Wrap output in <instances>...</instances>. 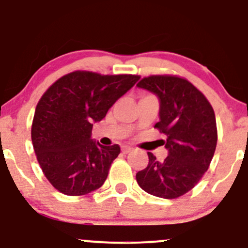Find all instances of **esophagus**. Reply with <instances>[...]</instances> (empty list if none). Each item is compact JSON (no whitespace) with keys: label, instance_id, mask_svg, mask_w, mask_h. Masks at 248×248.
Returning a JSON list of instances; mask_svg holds the SVG:
<instances>
[{"label":"esophagus","instance_id":"34e87169","mask_svg":"<svg viewBox=\"0 0 248 248\" xmlns=\"http://www.w3.org/2000/svg\"><path fill=\"white\" fill-rule=\"evenodd\" d=\"M121 150H122V152H124V153H129L133 150V148L129 147V146H124V147H122Z\"/></svg>","mask_w":248,"mask_h":248}]
</instances>
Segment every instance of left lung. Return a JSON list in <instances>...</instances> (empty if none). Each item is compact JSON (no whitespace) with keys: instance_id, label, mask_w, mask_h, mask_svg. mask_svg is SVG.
<instances>
[{"instance_id":"8db88e82","label":"left lung","mask_w":248,"mask_h":248,"mask_svg":"<svg viewBox=\"0 0 248 248\" xmlns=\"http://www.w3.org/2000/svg\"><path fill=\"white\" fill-rule=\"evenodd\" d=\"M137 85L158 96L160 120L155 128L166 135L161 141L169 151L161 161L147 152L148 164L137 173L138 184L161 199L183 196L201 181L215 153L217 128L212 104L194 84L178 76L152 75Z\"/></svg>"}]
</instances>
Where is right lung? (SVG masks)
Masks as SVG:
<instances>
[{"instance_id":"1","label":"right lung","mask_w":248,"mask_h":248,"mask_svg":"<svg viewBox=\"0 0 248 248\" xmlns=\"http://www.w3.org/2000/svg\"><path fill=\"white\" fill-rule=\"evenodd\" d=\"M139 79L137 75L74 71L57 79L36 104L32 142L49 183L67 196H82L103 186L120 146L91 139L93 122Z\"/></svg>"}]
</instances>
